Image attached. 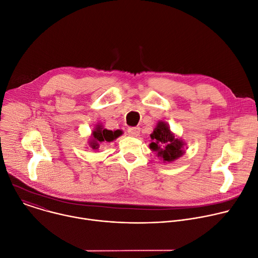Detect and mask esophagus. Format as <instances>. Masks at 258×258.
I'll use <instances>...</instances> for the list:
<instances>
[{"mask_svg":"<svg viewBox=\"0 0 258 258\" xmlns=\"http://www.w3.org/2000/svg\"><path fill=\"white\" fill-rule=\"evenodd\" d=\"M127 133L132 137H138L140 135V127H128Z\"/></svg>","mask_w":258,"mask_h":258,"instance_id":"esophagus-1","label":"esophagus"}]
</instances>
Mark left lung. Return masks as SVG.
I'll use <instances>...</instances> for the list:
<instances>
[{
    "label": "left lung",
    "instance_id": "obj_1",
    "mask_svg": "<svg viewBox=\"0 0 258 258\" xmlns=\"http://www.w3.org/2000/svg\"><path fill=\"white\" fill-rule=\"evenodd\" d=\"M150 137L152 141L149 145L150 149L157 152V156L163 162H172L185 153L183 150L185 143L174 137L165 121H158Z\"/></svg>",
    "mask_w": 258,
    "mask_h": 258
}]
</instances>
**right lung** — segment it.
<instances>
[{
	"label": "right lung",
	"mask_w": 258,
	"mask_h": 258,
	"mask_svg": "<svg viewBox=\"0 0 258 258\" xmlns=\"http://www.w3.org/2000/svg\"><path fill=\"white\" fill-rule=\"evenodd\" d=\"M120 135H122V132L119 130L112 132L104 128L100 123H98L92 133L91 140L89 142L90 147L92 149L96 150L99 148V146L102 142H112Z\"/></svg>",
	"instance_id": "right-lung-1"
}]
</instances>
